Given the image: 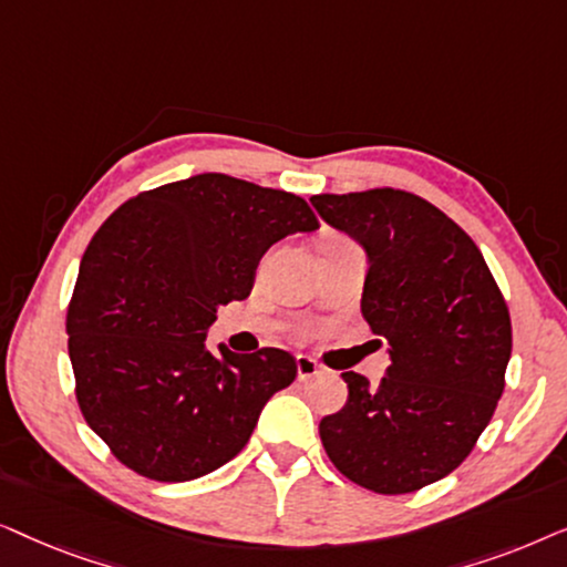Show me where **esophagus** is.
Masks as SVG:
<instances>
[{
  "mask_svg": "<svg viewBox=\"0 0 567 567\" xmlns=\"http://www.w3.org/2000/svg\"><path fill=\"white\" fill-rule=\"evenodd\" d=\"M317 374H322L320 363H317L315 359H309V355H297V377H299V382H309V379H315Z\"/></svg>",
  "mask_w": 567,
  "mask_h": 567,
  "instance_id": "esophagus-1",
  "label": "esophagus"
}]
</instances>
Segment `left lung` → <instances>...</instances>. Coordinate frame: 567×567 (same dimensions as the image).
<instances>
[{
	"mask_svg": "<svg viewBox=\"0 0 567 567\" xmlns=\"http://www.w3.org/2000/svg\"><path fill=\"white\" fill-rule=\"evenodd\" d=\"M309 200L367 252L361 315L392 361L379 384L346 371L348 402L320 421L322 446L367 491H421L460 467L491 423L508 307L477 245L429 200L392 188Z\"/></svg>",
	"mask_w": 567,
	"mask_h": 567,
	"instance_id": "obj_1",
	"label": "left lung"
}]
</instances>
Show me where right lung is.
Wrapping results in <instances>:
<instances>
[{
	"mask_svg": "<svg viewBox=\"0 0 567 567\" xmlns=\"http://www.w3.org/2000/svg\"><path fill=\"white\" fill-rule=\"evenodd\" d=\"M315 229L305 198L221 173L138 193L97 229L69 305V359L84 421L126 467L185 483L243 452L297 361L281 348L212 353L208 328L250 297L270 245Z\"/></svg>",
	"mask_w": 567,
	"mask_h": 567,
	"instance_id": "right-lung-1",
	"label": "right lung"
}]
</instances>
